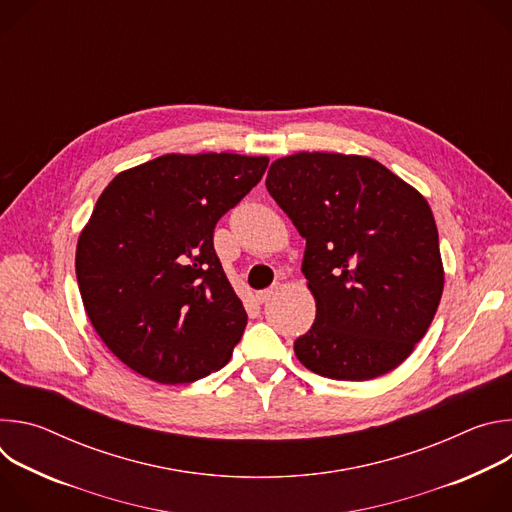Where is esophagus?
Instances as JSON below:
<instances>
[{
	"label": "esophagus",
	"instance_id": "1",
	"mask_svg": "<svg viewBox=\"0 0 512 512\" xmlns=\"http://www.w3.org/2000/svg\"><path fill=\"white\" fill-rule=\"evenodd\" d=\"M275 291H277V285L267 287V289H261V291H257V294H255V300H257L259 304H265L267 300H271V296L275 294Z\"/></svg>",
	"mask_w": 512,
	"mask_h": 512
}]
</instances>
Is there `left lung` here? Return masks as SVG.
<instances>
[{
	"instance_id": "8db88e82",
	"label": "left lung",
	"mask_w": 512,
	"mask_h": 512,
	"mask_svg": "<svg viewBox=\"0 0 512 512\" xmlns=\"http://www.w3.org/2000/svg\"><path fill=\"white\" fill-rule=\"evenodd\" d=\"M265 186L306 239L316 320L294 342L300 362L336 381L397 369L444 291L427 200L371 158L322 152L275 160Z\"/></svg>"
}]
</instances>
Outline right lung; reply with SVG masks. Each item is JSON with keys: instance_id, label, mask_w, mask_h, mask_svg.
<instances>
[{"instance_id": "add662e5", "label": "right lung", "mask_w": 512, "mask_h": 512, "mask_svg": "<svg viewBox=\"0 0 512 512\" xmlns=\"http://www.w3.org/2000/svg\"><path fill=\"white\" fill-rule=\"evenodd\" d=\"M267 158L168 154L117 174L77 245L87 316L107 348L164 385L231 360L247 312L214 251V227L267 170Z\"/></svg>"}]
</instances>
